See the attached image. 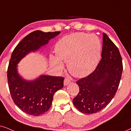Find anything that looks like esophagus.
Here are the masks:
<instances>
[{
    "label": "esophagus",
    "instance_id": "obj_1",
    "mask_svg": "<svg viewBox=\"0 0 131 131\" xmlns=\"http://www.w3.org/2000/svg\"><path fill=\"white\" fill-rule=\"evenodd\" d=\"M70 80L68 79H64V86H67L69 83H70Z\"/></svg>",
    "mask_w": 131,
    "mask_h": 131
}]
</instances>
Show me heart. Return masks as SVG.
Masks as SVG:
<instances>
[{
	"mask_svg": "<svg viewBox=\"0 0 131 131\" xmlns=\"http://www.w3.org/2000/svg\"><path fill=\"white\" fill-rule=\"evenodd\" d=\"M102 45L94 34L78 32L63 37L56 45L57 56H51L52 63L59 69L67 63L72 75L84 77L92 73L100 62Z\"/></svg>",
	"mask_w": 131,
	"mask_h": 131,
	"instance_id": "1",
	"label": "heart"
}]
</instances>
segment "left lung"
Returning <instances> with one entry per match:
<instances>
[{
	"mask_svg": "<svg viewBox=\"0 0 131 131\" xmlns=\"http://www.w3.org/2000/svg\"><path fill=\"white\" fill-rule=\"evenodd\" d=\"M123 71L120 51L105 33H103L102 59L93 72L77 82L78 95L73 103L79 111L93 114L100 111L114 98Z\"/></svg>",
	"mask_w": 131,
	"mask_h": 131,
	"instance_id": "8db88e82",
	"label": "left lung"
}]
</instances>
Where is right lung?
I'll list each match as a JSON object with an SVG mask.
<instances>
[{
	"label": "right lung",
	"instance_id": "add662e5",
	"mask_svg": "<svg viewBox=\"0 0 131 131\" xmlns=\"http://www.w3.org/2000/svg\"><path fill=\"white\" fill-rule=\"evenodd\" d=\"M60 33L33 31L21 40L11 54L7 71L8 87L16 105L29 115L39 116L48 111L54 94L63 87L64 78L41 75L27 80L19 74L17 64L27 54L38 51Z\"/></svg>",
	"mask_w": 131,
	"mask_h": 131
}]
</instances>
